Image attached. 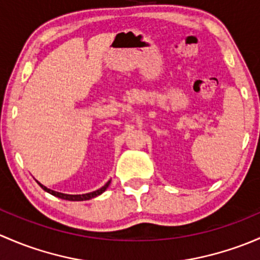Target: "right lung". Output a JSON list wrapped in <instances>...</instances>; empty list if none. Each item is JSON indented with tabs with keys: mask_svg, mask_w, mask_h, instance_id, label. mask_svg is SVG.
<instances>
[{
	"mask_svg": "<svg viewBox=\"0 0 260 260\" xmlns=\"http://www.w3.org/2000/svg\"><path fill=\"white\" fill-rule=\"evenodd\" d=\"M111 180H109L108 183L105 184V185L103 186V188L95 190V191H91V192H86V194H77V195H71V194H63V192H58V191H55V190H51L49 188H46L45 185H42L41 183H39L37 181V184H39L40 186H41L42 189L45 190V191H47L49 194L53 195V197H57L60 198V199H63V200H70V202H84V200H90L92 199V198H96L99 197L100 194H103L104 191H105L106 189L109 188V185H110Z\"/></svg>",
	"mask_w": 260,
	"mask_h": 260,
	"instance_id": "add662e5",
	"label": "right lung"
}]
</instances>
